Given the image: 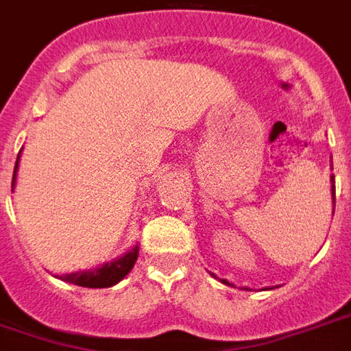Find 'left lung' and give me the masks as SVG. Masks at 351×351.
<instances>
[{
  "instance_id": "1",
  "label": "left lung",
  "mask_w": 351,
  "mask_h": 351,
  "mask_svg": "<svg viewBox=\"0 0 351 351\" xmlns=\"http://www.w3.org/2000/svg\"><path fill=\"white\" fill-rule=\"evenodd\" d=\"M330 180L335 182V178H330ZM332 203H335V186H332ZM220 281H222V283H226V285H230V283H228L226 279H220Z\"/></svg>"
}]
</instances>
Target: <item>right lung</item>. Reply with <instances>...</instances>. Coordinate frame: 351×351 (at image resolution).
<instances>
[{
    "label": "right lung",
    "instance_id": "1",
    "mask_svg": "<svg viewBox=\"0 0 351 351\" xmlns=\"http://www.w3.org/2000/svg\"><path fill=\"white\" fill-rule=\"evenodd\" d=\"M21 158V154H19ZM19 158L14 163V175H13V186L14 178H16V169H19ZM138 258V247H134L131 251L123 254L121 258H117L114 262H108L100 268L93 269V271H75V274H68V276H60L62 281L66 283H73L80 287H89V289H104V287H112L119 283L121 279L131 271L134 266V262Z\"/></svg>",
    "mask_w": 351,
    "mask_h": 351
}]
</instances>
